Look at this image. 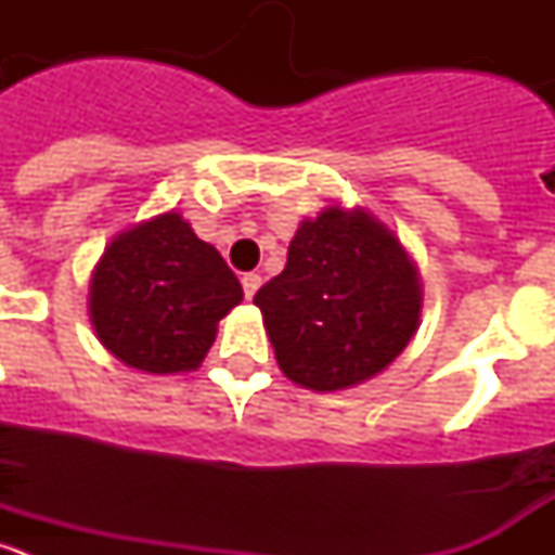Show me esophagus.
<instances>
[{
  "label": "esophagus",
  "instance_id": "34e87169",
  "mask_svg": "<svg viewBox=\"0 0 555 555\" xmlns=\"http://www.w3.org/2000/svg\"><path fill=\"white\" fill-rule=\"evenodd\" d=\"M242 286H244V297H247V300H253L255 292L261 288V274H255V272L242 274Z\"/></svg>",
  "mask_w": 555,
  "mask_h": 555
}]
</instances>
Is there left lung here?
<instances>
[{"label": "left lung", "instance_id": "8db88e82", "mask_svg": "<svg viewBox=\"0 0 555 555\" xmlns=\"http://www.w3.org/2000/svg\"><path fill=\"white\" fill-rule=\"evenodd\" d=\"M278 366L313 391L364 384L409 347L423 286L414 261L364 208L327 205L288 244L286 269L258 288Z\"/></svg>", "mask_w": 555, "mask_h": 555}]
</instances>
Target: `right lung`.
Returning <instances> with one entry per match:
<instances>
[{
    "instance_id": "1",
    "label": "right lung",
    "mask_w": 555,
    "mask_h": 555,
    "mask_svg": "<svg viewBox=\"0 0 555 555\" xmlns=\"http://www.w3.org/2000/svg\"><path fill=\"white\" fill-rule=\"evenodd\" d=\"M244 292L217 247L169 210L119 233L91 274L96 338L132 370L152 375L203 364L217 325Z\"/></svg>"
}]
</instances>
